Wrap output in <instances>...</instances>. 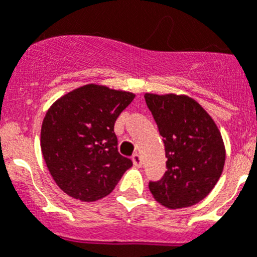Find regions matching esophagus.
<instances>
[{
  "instance_id": "34e87169",
  "label": "esophagus",
  "mask_w": 257,
  "mask_h": 257,
  "mask_svg": "<svg viewBox=\"0 0 257 257\" xmlns=\"http://www.w3.org/2000/svg\"><path fill=\"white\" fill-rule=\"evenodd\" d=\"M133 163H134V165L137 167V168H141L142 164H143V162H142L141 155H139V154H134L133 155Z\"/></svg>"
}]
</instances>
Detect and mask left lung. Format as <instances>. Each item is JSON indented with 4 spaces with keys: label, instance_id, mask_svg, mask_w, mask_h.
<instances>
[{
    "label": "left lung",
    "instance_id": "1",
    "mask_svg": "<svg viewBox=\"0 0 257 257\" xmlns=\"http://www.w3.org/2000/svg\"><path fill=\"white\" fill-rule=\"evenodd\" d=\"M167 156L162 180L150 182L152 197L168 209L202 201L223 172L226 150L219 128L200 103L185 94H144Z\"/></svg>",
    "mask_w": 257,
    "mask_h": 257
}]
</instances>
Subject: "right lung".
I'll use <instances>...</instances> for the list:
<instances>
[{
  "instance_id": "obj_1",
  "label": "right lung",
  "mask_w": 257,
  "mask_h": 257,
  "mask_svg": "<svg viewBox=\"0 0 257 257\" xmlns=\"http://www.w3.org/2000/svg\"><path fill=\"white\" fill-rule=\"evenodd\" d=\"M135 94L88 84L56 99L44 115L40 148L57 186L82 202L113 192L133 162L118 152L114 123Z\"/></svg>"
}]
</instances>
